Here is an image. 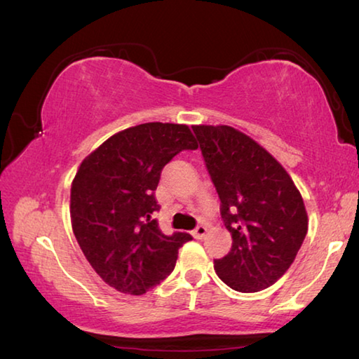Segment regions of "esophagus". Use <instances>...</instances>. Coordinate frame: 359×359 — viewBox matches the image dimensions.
Returning <instances> with one entry per match:
<instances>
[{"mask_svg": "<svg viewBox=\"0 0 359 359\" xmlns=\"http://www.w3.org/2000/svg\"><path fill=\"white\" fill-rule=\"evenodd\" d=\"M192 235H194V238H197V240H202V238L206 235V227L205 225H197V227L194 229Z\"/></svg>", "mask_w": 359, "mask_h": 359, "instance_id": "obj_1", "label": "esophagus"}]
</instances>
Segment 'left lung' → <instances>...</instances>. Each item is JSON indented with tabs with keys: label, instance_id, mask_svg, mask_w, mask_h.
I'll return each instance as SVG.
<instances>
[{
	"label": "left lung",
	"instance_id": "1",
	"mask_svg": "<svg viewBox=\"0 0 359 359\" xmlns=\"http://www.w3.org/2000/svg\"><path fill=\"white\" fill-rule=\"evenodd\" d=\"M221 198L231 249L215 260L230 288L254 293L273 285L297 257L307 233L303 197L284 167L230 126H192Z\"/></svg>",
	"mask_w": 359,
	"mask_h": 359
}]
</instances>
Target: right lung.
Segmentation results:
<instances>
[{
  "label": "right lung",
  "instance_id": "1",
  "mask_svg": "<svg viewBox=\"0 0 359 359\" xmlns=\"http://www.w3.org/2000/svg\"><path fill=\"white\" fill-rule=\"evenodd\" d=\"M197 148L184 124L144 123L111 135L81 162L71 187L72 230L94 271L118 292L147 293L192 240L184 231L163 235L153 215L162 168Z\"/></svg>",
  "mask_w": 359,
  "mask_h": 359
}]
</instances>
